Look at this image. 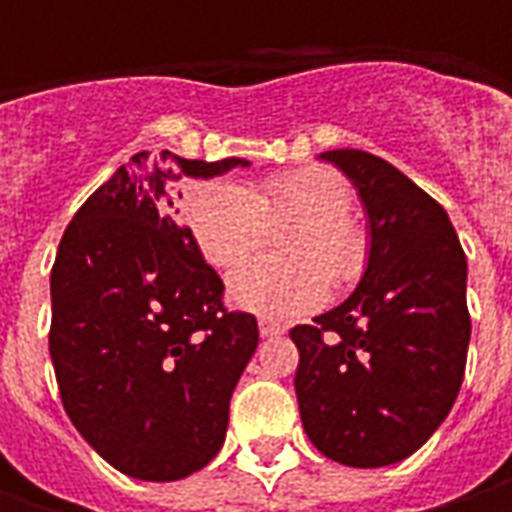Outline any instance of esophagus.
Listing matches in <instances>:
<instances>
[{
	"label": "esophagus",
	"instance_id": "esophagus-1",
	"mask_svg": "<svg viewBox=\"0 0 512 512\" xmlns=\"http://www.w3.org/2000/svg\"><path fill=\"white\" fill-rule=\"evenodd\" d=\"M259 333H262V336H279V333H285V327L279 325V322L262 319V322H259Z\"/></svg>",
	"mask_w": 512,
	"mask_h": 512
}]
</instances>
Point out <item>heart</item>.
Wrapping results in <instances>:
<instances>
[{
    "mask_svg": "<svg viewBox=\"0 0 512 512\" xmlns=\"http://www.w3.org/2000/svg\"><path fill=\"white\" fill-rule=\"evenodd\" d=\"M353 190L327 168L287 170L259 190L242 182L199 187L187 202V225L207 262L233 270L265 242L267 222L299 219L282 239L290 262H250L230 276V299L267 319H290L325 302L327 279L350 285L364 265V242L350 222Z\"/></svg>",
    "mask_w": 512,
    "mask_h": 512,
    "instance_id": "heart-1",
    "label": "heart"
}]
</instances>
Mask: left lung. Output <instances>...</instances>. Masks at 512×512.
Listing matches in <instances>:
<instances>
[{
  "instance_id": "1",
  "label": "left lung",
  "mask_w": 512,
  "mask_h": 512,
  "mask_svg": "<svg viewBox=\"0 0 512 512\" xmlns=\"http://www.w3.org/2000/svg\"><path fill=\"white\" fill-rule=\"evenodd\" d=\"M370 219V259L339 307L296 325V399L310 442L347 467L416 453L459 396L470 342L467 259L444 207L364 150H327Z\"/></svg>"
}]
</instances>
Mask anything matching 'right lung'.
Here are the masks:
<instances>
[{"label":"right lung","mask_w":512,"mask_h":512,"mask_svg":"<svg viewBox=\"0 0 512 512\" xmlns=\"http://www.w3.org/2000/svg\"><path fill=\"white\" fill-rule=\"evenodd\" d=\"M130 162L90 193L59 242L50 359L65 413L105 462L133 479L176 482L225 442L259 325L225 307L219 273L173 219V193L182 176L210 179L247 162L170 150Z\"/></svg>","instance_id":"obj_1"}]
</instances>
